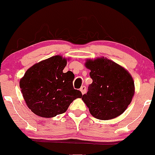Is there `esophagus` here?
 Segmentation results:
<instances>
[{
	"label": "esophagus",
	"mask_w": 155,
	"mask_h": 155,
	"mask_svg": "<svg viewBox=\"0 0 155 155\" xmlns=\"http://www.w3.org/2000/svg\"><path fill=\"white\" fill-rule=\"evenodd\" d=\"M80 90H81V91L82 92V94H84L86 93V87L83 86L81 87V88H80Z\"/></svg>",
	"instance_id": "34e87169"
}]
</instances>
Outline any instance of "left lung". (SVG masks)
<instances>
[{
    "mask_svg": "<svg viewBox=\"0 0 155 155\" xmlns=\"http://www.w3.org/2000/svg\"><path fill=\"white\" fill-rule=\"evenodd\" d=\"M93 81L82 100L90 114L100 120L114 119L127 108L135 93L132 76L113 61L98 58L85 64Z\"/></svg>",
    "mask_w": 155,
    "mask_h": 155,
    "instance_id": "obj_1",
    "label": "left lung"
}]
</instances>
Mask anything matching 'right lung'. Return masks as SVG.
<instances>
[{"mask_svg":"<svg viewBox=\"0 0 155 155\" xmlns=\"http://www.w3.org/2000/svg\"><path fill=\"white\" fill-rule=\"evenodd\" d=\"M67 59L55 55L41 61L26 71L20 87L28 108L36 115L51 118L65 113L82 93L73 87L72 72L64 73Z\"/></svg>","mask_w":155,"mask_h":155,"instance_id":"obj_1","label":"right lung"}]
</instances>
